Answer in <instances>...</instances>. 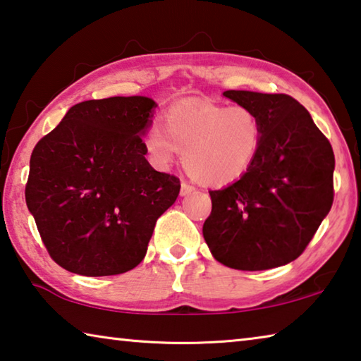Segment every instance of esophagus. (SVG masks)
<instances>
[{"mask_svg":"<svg viewBox=\"0 0 361 361\" xmlns=\"http://www.w3.org/2000/svg\"><path fill=\"white\" fill-rule=\"evenodd\" d=\"M194 191H195V188L192 185H189V183H186V181L181 183V189H180L181 195H188V194H191Z\"/></svg>","mask_w":361,"mask_h":361,"instance_id":"obj_1","label":"esophagus"}]
</instances>
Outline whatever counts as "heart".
Masks as SVG:
<instances>
[{
  "mask_svg": "<svg viewBox=\"0 0 361 361\" xmlns=\"http://www.w3.org/2000/svg\"><path fill=\"white\" fill-rule=\"evenodd\" d=\"M164 130L149 126L143 148L156 169H167L185 152L186 172L195 181L224 186L245 175L262 145V121L255 109L188 100L166 109Z\"/></svg>",
  "mask_w": 361,
  "mask_h": 361,
  "instance_id": "heart-1",
  "label": "heart"
}]
</instances>
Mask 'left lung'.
I'll use <instances>...</instances> for the list:
<instances>
[{"instance_id":"1","label":"left lung","mask_w":361,"mask_h":361,"mask_svg":"<svg viewBox=\"0 0 361 361\" xmlns=\"http://www.w3.org/2000/svg\"><path fill=\"white\" fill-rule=\"evenodd\" d=\"M255 109L262 145L252 169L228 188L209 191L204 239L221 264L266 271L295 261L331 210L334 152L307 109L286 94L223 92Z\"/></svg>"}]
</instances>
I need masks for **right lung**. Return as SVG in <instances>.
I'll return each mask as SVG.
<instances>
[{
    "mask_svg": "<svg viewBox=\"0 0 361 361\" xmlns=\"http://www.w3.org/2000/svg\"><path fill=\"white\" fill-rule=\"evenodd\" d=\"M154 108L140 95L81 102L36 143L27 207L66 271L102 277L138 266L157 218L178 197L180 180L145 157Z\"/></svg>",
    "mask_w": 361,
    "mask_h": 361,
    "instance_id": "obj_1",
    "label": "right lung"
}]
</instances>
